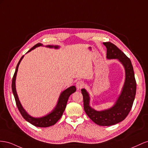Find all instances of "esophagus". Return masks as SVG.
I'll return each instance as SVG.
<instances>
[{
	"label": "esophagus",
	"instance_id": "1",
	"mask_svg": "<svg viewBox=\"0 0 148 148\" xmlns=\"http://www.w3.org/2000/svg\"><path fill=\"white\" fill-rule=\"evenodd\" d=\"M84 86H85V84H84V82H82V81H79L76 82V87L78 90L81 89L82 88L84 87Z\"/></svg>",
	"mask_w": 148,
	"mask_h": 148
}]
</instances>
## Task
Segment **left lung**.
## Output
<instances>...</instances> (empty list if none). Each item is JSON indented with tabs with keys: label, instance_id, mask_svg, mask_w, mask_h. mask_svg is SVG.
Here are the masks:
<instances>
[{
	"label": "left lung",
	"instance_id": "left-lung-1",
	"mask_svg": "<svg viewBox=\"0 0 148 148\" xmlns=\"http://www.w3.org/2000/svg\"><path fill=\"white\" fill-rule=\"evenodd\" d=\"M107 48V58L118 59L125 67V81L121 94L113 106L102 111H97L90 105V97L84 88L81 89L84 100V108L87 116L97 125L110 126L125 119L132 108L136 91V82L133 67L130 59L111 42H105Z\"/></svg>",
	"mask_w": 148,
	"mask_h": 148
}]
</instances>
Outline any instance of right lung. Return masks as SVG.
<instances>
[{
    "instance_id": "right-lung-1",
    "label": "right lung",
    "mask_w": 148,
    "mask_h": 148,
    "mask_svg": "<svg viewBox=\"0 0 148 148\" xmlns=\"http://www.w3.org/2000/svg\"><path fill=\"white\" fill-rule=\"evenodd\" d=\"M43 46V45L40 43L35 45L33 47H32L30 49H29L27 53L31 51L32 50L34 49L36 47H38V46ZM46 47H48L50 48H54L55 49H58L60 48V46L48 45L46 46ZM23 56H23L20 58L19 62H18L17 66L16 67V69L14 75L13 79H12V89L15 97L16 105L18 107V109L19 112H20L21 115H22V116L23 117V119L28 122H29V123H30L31 124H32L33 125H34L35 126H37V127H42V128L49 127V126L54 125L59 120L61 119V116L62 115V113L64 112V110L66 108L67 100H68L69 96L73 94V93L75 92V90H76V88H75L74 86H73L67 88V89L63 91L60 94V97H59L58 102L56 107L53 110V111L51 112L48 114V115L40 118H34L28 115L27 112L25 110L24 108L22 107V104H21L20 102L17 93H16V87H15V80H16V73H17V71H18V66L20 64L21 61L22 60Z\"/></svg>"
}]
</instances>
